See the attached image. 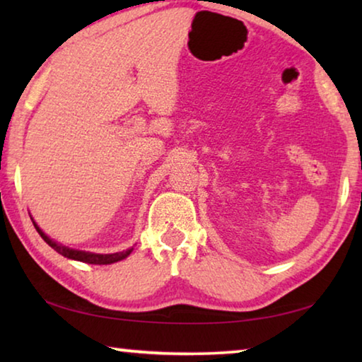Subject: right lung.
Wrapping results in <instances>:
<instances>
[{
    "label": "right lung",
    "instance_id": "right-lung-1",
    "mask_svg": "<svg viewBox=\"0 0 362 362\" xmlns=\"http://www.w3.org/2000/svg\"><path fill=\"white\" fill-rule=\"evenodd\" d=\"M33 225H35L36 231L40 233V236L49 244V246H51L54 250H56V252L66 257V259H70V260H78V262H83V263H90V265H110V263H116V262H119V260H124L126 257H129V254L134 250V247H129V249L121 250V252H115V254H95V252H88V250L71 249V247L62 246V244H59L57 241L51 240V238H49L46 233L40 228L38 223H36L35 220H33Z\"/></svg>",
    "mask_w": 362,
    "mask_h": 362
}]
</instances>
